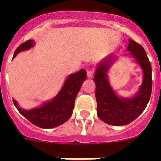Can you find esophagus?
<instances>
[{
	"instance_id": "obj_1",
	"label": "esophagus",
	"mask_w": 161,
	"mask_h": 161,
	"mask_svg": "<svg viewBox=\"0 0 161 161\" xmlns=\"http://www.w3.org/2000/svg\"><path fill=\"white\" fill-rule=\"evenodd\" d=\"M93 73H94V70H93V68H92V69H89V70L87 71L88 78H92V77H93Z\"/></svg>"
}]
</instances>
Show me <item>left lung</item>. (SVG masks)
Wrapping results in <instances>:
<instances>
[{
	"label": "left lung",
	"mask_w": 161,
	"mask_h": 161,
	"mask_svg": "<svg viewBox=\"0 0 161 161\" xmlns=\"http://www.w3.org/2000/svg\"><path fill=\"white\" fill-rule=\"evenodd\" d=\"M126 50L143 71V83L136 96L120 97L112 89L107 78L108 70L115 59L112 55L97 65L94 74L97 113L101 120L112 126H124L137 119L147 106L152 93V66L146 52L141 45L131 39H129Z\"/></svg>",
	"instance_id": "8db88e82"
}]
</instances>
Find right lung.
<instances>
[{"mask_svg":"<svg viewBox=\"0 0 161 161\" xmlns=\"http://www.w3.org/2000/svg\"><path fill=\"white\" fill-rule=\"evenodd\" d=\"M34 44V40H27L21 44L14 52L13 59L19 52L32 47ZM86 78L87 72L85 69L71 74L67 78L59 93L52 101L44 102L40 107L31 110L20 108L15 100L13 102L18 111L35 126L41 128L56 127L67 122L71 117L76 95Z\"/></svg>","mask_w":161,"mask_h":161,"instance_id":"add662e5","label":"right lung"}]
</instances>
